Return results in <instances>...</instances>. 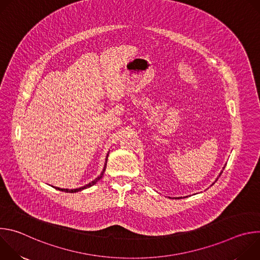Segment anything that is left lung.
Wrapping results in <instances>:
<instances>
[{
  "mask_svg": "<svg viewBox=\"0 0 260 260\" xmlns=\"http://www.w3.org/2000/svg\"><path fill=\"white\" fill-rule=\"evenodd\" d=\"M223 170H224V168H223ZM221 174H222V171H221V173H220V175H221ZM220 175H219V177H220ZM178 199H179V198H178Z\"/></svg>",
  "mask_w": 260,
  "mask_h": 260,
  "instance_id": "left-lung-1",
  "label": "left lung"
}]
</instances>
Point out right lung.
<instances>
[{"label": "right lung", "instance_id": "right-lung-1", "mask_svg": "<svg viewBox=\"0 0 260 260\" xmlns=\"http://www.w3.org/2000/svg\"><path fill=\"white\" fill-rule=\"evenodd\" d=\"M108 155H109V154H107V156H106V162H105V166H104V169H103V172L101 173V175H100L98 178H95L93 181H91V182H89L88 184H86L85 186H82V187H79V188H75V189H64V188H59V187H54V188H55V189H58L59 191H64V192L74 193V192H78V191H81V190H83V189H86V188H88V187L92 186V185H94V184H95L100 179H102V177H103V175H104V172H105V170H106V166H107Z\"/></svg>", "mask_w": 260, "mask_h": 260}]
</instances>
